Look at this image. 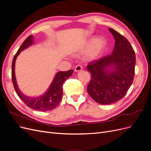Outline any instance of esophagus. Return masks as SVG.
Masks as SVG:
<instances>
[{
    "instance_id": "1",
    "label": "esophagus",
    "mask_w": 151,
    "mask_h": 151,
    "mask_svg": "<svg viewBox=\"0 0 151 151\" xmlns=\"http://www.w3.org/2000/svg\"><path fill=\"white\" fill-rule=\"evenodd\" d=\"M82 70H83V67H82V65H77V66H76L75 67V72H80Z\"/></svg>"
}]
</instances>
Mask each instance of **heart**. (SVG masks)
<instances>
[{
	"label": "heart",
	"mask_w": 151,
	"mask_h": 151,
	"mask_svg": "<svg viewBox=\"0 0 151 151\" xmlns=\"http://www.w3.org/2000/svg\"><path fill=\"white\" fill-rule=\"evenodd\" d=\"M106 46V40L102 36H92L87 39L77 48V52L83 54L87 52V57L91 60L98 58Z\"/></svg>",
	"instance_id": "obj_1"
}]
</instances>
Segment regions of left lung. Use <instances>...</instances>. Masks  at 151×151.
I'll return each mask as SVG.
<instances>
[{
    "mask_svg": "<svg viewBox=\"0 0 151 151\" xmlns=\"http://www.w3.org/2000/svg\"><path fill=\"white\" fill-rule=\"evenodd\" d=\"M115 40L112 53L87 66L91 78L88 93L96 102L109 104L121 99L133 83L135 54L126 38L109 28Z\"/></svg>",
    "mask_w": 151,
    "mask_h": 151,
    "instance_id": "left-lung-1",
    "label": "left lung"
}]
</instances>
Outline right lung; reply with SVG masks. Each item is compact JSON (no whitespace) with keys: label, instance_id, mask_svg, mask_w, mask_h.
<instances>
[{"label":"right lung","instance_id":"right-lung-1","mask_svg":"<svg viewBox=\"0 0 151 151\" xmlns=\"http://www.w3.org/2000/svg\"><path fill=\"white\" fill-rule=\"evenodd\" d=\"M33 43V36L31 35L24 40V42L22 43L14 57L12 63V81L17 94L24 104L29 108L35 109V110L46 111L55 108L60 103L63 95V84L65 83V81L72 75L74 71L73 70H70L65 72L60 71L57 72L48 89L43 95L38 97L27 96L22 93L18 88L15 76V63L16 58L21 52Z\"/></svg>","mask_w":151,"mask_h":151}]
</instances>
